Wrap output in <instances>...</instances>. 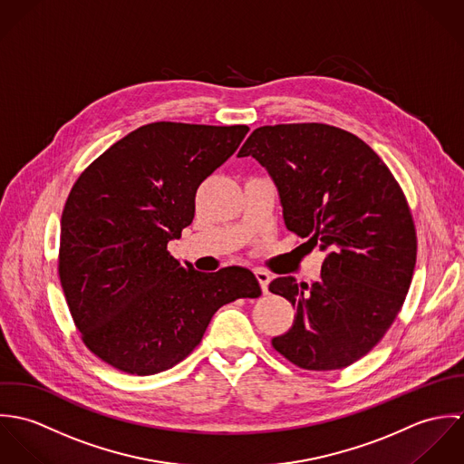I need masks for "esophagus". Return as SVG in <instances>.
<instances>
[{
	"mask_svg": "<svg viewBox=\"0 0 464 464\" xmlns=\"http://www.w3.org/2000/svg\"><path fill=\"white\" fill-rule=\"evenodd\" d=\"M254 273H256V276H257V280H259V284H261L263 293H267V285H269V280H271L269 273L265 271V269H256Z\"/></svg>",
	"mask_w": 464,
	"mask_h": 464,
	"instance_id": "34e87169",
	"label": "esophagus"
}]
</instances>
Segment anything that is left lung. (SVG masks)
<instances>
[{
    "label": "left lung",
    "instance_id": "obj_1",
    "mask_svg": "<svg viewBox=\"0 0 464 464\" xmlns=\"http://www.w3.org/2000/svg\"><path fill=\"white\" fill-rule=\"evenodd\" d=\"M273 179L285 227L327 254L320 280L280 276L296 309L273 348L304 370H341L392 327L416 265V230L395 177L357 135L324 123L256 129L239 150Z\"/></svg>",
    "mask_w": 464,
    "mask_h": 464
}]
</instances>
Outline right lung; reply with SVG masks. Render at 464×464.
Returning a JSON list of instances; mask_svg holds the SVG:
<instances>
[{"instance_id":"1","label":"right lung","mask_w":464,"mask_h":464,"mask_svg":"<svg viewBox=\"0 0 464 464\" xmlns=\"http://www.w3.org/2000/svg\"><path fill=\"white\" fill-rule=\"evenodd\" d=\"M248 130L150 123L74 182L61 219L59 275L85 346L107 364L132 375L169 370L195 350L219 307L261 295L246 267L201 273L168 252L195 218L199 184Z\"/></svg>"}]
</instances>
